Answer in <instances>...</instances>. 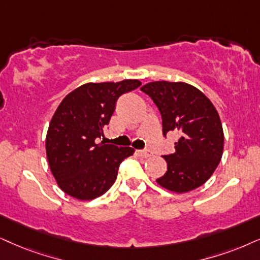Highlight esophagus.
Masks as SVG:
<instances>
[{"label": "esophagus", "instance_id": "1", "mask_svg": "<svg viewBox=\"0 0 260 260\" xmlns=\"http://www.w3.org/2000/svg\"><path fill=\"white\" fill-rule=\"evenodd\" d=\"M138 154H139L140 157H143V158H149L151 156V151H146V150H139L138 151Z\"/></svg>", "mask_w": 260, "mask_h": 260}]
</instances>
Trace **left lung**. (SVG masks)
Wrapping results in <instances>:
<instances>
[{
  "label": "left lung",
  "instance_id": "1",
  "mask_svg": "<svg viewBox=\"0 0 260 260\" xmlns=\"http://www.w3.org/2000/svg\"><path fill=\"white\" fill-rule=\"evenodd\" d=\"M162 115L163 134H181L175 152L163 156L167 172L156 181L163 188L187 193L211 177L223 154L224 134L216 108L199 88L182 81H152L140 87Z\"/></svg>",
  "mask_w": 260,
  "mask_h": 260
}]
</instances>
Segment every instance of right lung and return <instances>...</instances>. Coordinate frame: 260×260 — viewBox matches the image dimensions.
I'll return each mask as SVG.
<instances>
[{"instance_id": "right-lung-1", "label": "right lung", "mask_w": 260, "mask_h": 260, "mask_svg": "<svg viewBox=\"0 0 260 260\" xmlns=\"http://www.w3.org/2000/svg\"><path fill=\"white\" fill-rule=\"evenodd\" d=\"M140 85L137 79L87 83L62 100L49 123L45 151L51 174L66 194L92 200L113 186L120 163L134 149L96 141L109 123L117 98Z\"/></svg>"}]
</instances>
